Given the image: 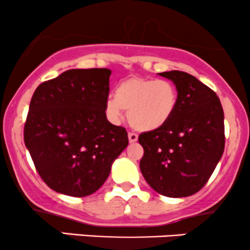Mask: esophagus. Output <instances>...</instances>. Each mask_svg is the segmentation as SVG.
I'll return each instance as SVG.
<instances>
[{"label":"esophagus","mask_w":250,"mask_h":250,"mask_svg":"<svg viewBox=\"0 0 250 250\" xmlns=\"http://www.w3.org/2000/svg\"><path fill=\"white\" fill-rule=\"evenodd\" d=\"M128 139H129V142L130 143H134L137 141V139H139V136H137L135 133H129L128 134Z\"/></svg>","instance_id":"obj_1"}]
</instances>
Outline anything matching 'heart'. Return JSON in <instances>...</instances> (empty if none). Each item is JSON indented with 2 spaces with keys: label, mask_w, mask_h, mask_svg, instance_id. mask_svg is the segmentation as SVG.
Here are the masks:
<instances>
[{
  "label": "heart",
  "mask_w": 250,
  "mask_h": 250,
  "mask_svg": "<svg viewBox=\"0 0 250 250\" xmlns=\"http://www.w3.org/2000/svg\"><path fill=\"white\" fill-rule=\"evenodd\" d=\"M177 107V91L167 80L131 77L120 82L115 96L105 101V114L113 123L122 122L123 109L128 121L140 131H154L169 122Z\"/></svg>",
  "instance_id": "1"
}]
</instances>
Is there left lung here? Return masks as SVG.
<instances>
[{"instance_id": "8db88e82", "label": "left lung", "mask_w": 250, "mask_h": 250, "mask_svg": "<svg viewBox=\"0 0 250 250\" xmlns=\"http://www.w3.org/2000/svg\"><path fill=\"white\" fill-rule=\"evenodd\" d=\"M173 81L177 107L162 128L139 136L140 169L148 185L168 197L190 196L207 183L225 150V116L216 94L180 70L160 73Z\"/></svg>"}]
</instances>
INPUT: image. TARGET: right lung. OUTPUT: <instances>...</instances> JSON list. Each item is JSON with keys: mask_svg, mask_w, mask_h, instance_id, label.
<instances>
[{"mask_svg": "<svg viewBox=\"0 0 250 250\" xmlns=\"http://www.w3.org/2000/svg\"><path fill=\"white\" fill-rule=\"evenodd\" d=\"M107 68L70 69L41 83L31 97L24 143L48 187L83 197L95 193L128 146L125 129L105 116Z\"/></svg>", "mask_w": 250, "mask_h": 250, "instance_id": "right-lung-1", "label": "right lung"}]
</instances>
